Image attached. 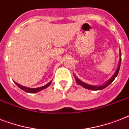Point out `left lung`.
I'll use <instances>...</instances> for the list:
<instances>
[{
	"label": "left lung",
	"mask_w": 129,
	"mask_h": 129,
	"mask_svg": "<svg viewBox=\"0 0 129 129\" xmlns=\"http://www.w3.org/2000/svg\"><path fill=\"white\" fill-rule=\"evenodd\" d=\"M120 54L121 55V53H120ZM120 61H121V57L120 58V61H119V63H118V68L116 69V72L114 73L113 76L111 77V78H110L108 80L107 82H106L103 85H101V86H92V85H90V84H86V83L83 82L82 81H81L80 80H79L78 78H77L75 76V79H76V82L78 84H79L80 86H82L84 87V88H86V89H88V90H102V89H104L106 87H107L108 86L111 84V83L114 81V80L116 78V77L117 76V75L118 74V72H119V70H120Z\"/></svg>",
	"instance_id": "obj_1"
}]
</instances>
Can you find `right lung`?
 <instances>
[{
	"mask_svg": "<svg viewBox=\"0 0 129 129\" xmlns=\"http://www.w3.org/2000/svg\"><path fill=\"white\" fill-rule=\"evenodd\" d=\"M15 83L16 84V85H17L18 87H19V88H21V90H23V91H25V92H27V93H36V92H39V91H41V90H43V89H45V88H47L48 86H49L51 85V81L50 82L47 83L46 85H45V86H41V87H39V88H27V87H25V86H21V85H20L19 84H18V83L15 82Z\"/></svg>",
	"mask_w": 129,
	"mask_h": 129,
	"instance_id": "right-lung-1",
	"label": "right lung"
}]
</instances>
